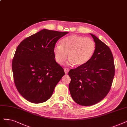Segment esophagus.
<instances>
[{
    "instance_id": "1",
    "label": "esophagus",
    "mask_w": 127,
    "mask_h": 127,
    "mask_svg": "<svg viewBox=\"0 0 127 127\" xmlns=\"http://www.w3.org/2000/svg\"><path fill=\"white\" fill-rule=\"evenodd\" d=\"M64 71L65 74H67V73L69 72V69H68V68H64Z\"/></svg>"
}]
</instances>
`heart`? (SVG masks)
Segmentation results:
<instances>
[{
  "mask_svg": "<svg viewBox=\"0 0 127 127\" xmlns=\"http://www.w3.org/2000/svg\"><path fill=\"white\" fill-rule=\"evenodd\" d=\"M95 43L89 37L71 35L63 38L60 45H56L53 53L58 64H62L68 57L67 65L75 64L77 66L87 63L95 51Z\"/></svg>",
  "mask_w": 127,
  "mask_h": 127,
  "instance_id": "heart-1",
  "label": "heart"
}]
</instances>
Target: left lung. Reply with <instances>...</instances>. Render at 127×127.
I'll use <instances>...</instances> for the list:
<instances>
[{
	"instance_id": "1",
	"label": "left lung",
	"mask_w": 127,
	"mask_h": 127,
	"mask_svg": "<svg viewBox=\"0 0 127 127\" xmlns=\"http://www.w3.org/2000/svg\"><path fill=\"white\" fill-rule=\"evenodd\" d=\"M95 51L89 62L68 73L70 93L75 103L85 106L98 103L107 95L115 75L113 56L110 48L94 35Z\"/></svg>"
}]
</instances>
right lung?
Here are the masks:
<instances>
[{
	"label": "right lung",
	"mask_w": 127,
	"mask_h": 127,
	"mask_svg": "<svg viewBox=\"0 0 127 127\" xmlns=\"http://www.w3.org/2000/svg\"><path fill=\"white\" fill-rule=\"evenodd\" d=\"M68 32L43 29L20 43L12 60L15 85L29 102L42 103L51 97L64 75L55 60L53 49L57 40Z\"/></svg>",
	"instance_id": "1"
}]
</instances>
